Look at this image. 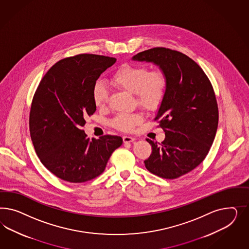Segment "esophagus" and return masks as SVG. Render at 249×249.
Instances as JSON below:
<instances>
[{"label":"esophagus","instance_id":"34e87169","mask_svg":"<svg viewBox=\"0 0 249 249\" xmlns=\"http://www.w3.org/2000/svg\"><path fill=\"white\" fill-rule=\"evenodd\" d=\"M135 141V138L131 137V136H123V142L125 143H128V142H133Z\"/></svg>","mask_w":249,"mask_h":249}]
</instances>
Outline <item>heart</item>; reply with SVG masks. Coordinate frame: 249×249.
<instances>
[{"mask_svg": "<svg viewBox=\"0 0 249 249\" xmlns=\"http://www.w3.org/2000/svg\"><path fill=\"white\" fill-rule=\"evenodd\" d=\"M110 82L115 87L134 94L139 105L148 109L157 107L165 97L167 75L165 72L156 69L150 71L145 66L124 65L114 72ZM107 90L101 82L93 88V100L98 107H103L107 101ZM142 121L141 114H119L112 125L123 131H130Z\"/></svg>", "mask_w": 249, "mask_h": 249, "instance_id": "obj_1", "label": "heart"}]
</instances>
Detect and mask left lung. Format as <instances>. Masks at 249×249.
Here are the masks:
<instances>
[{"label": "left lung", "instance_id": "1", "mask_svg": "<svg viewBox=\"0 0 249 249\" xmlns=\"http://www.w3.org/2000/svg\"><path fill=\"white\" fill-rule=\"evenodd\" d=\"M132 60L152 63L165 72L168 81L155 116L165 139L160 144L147 139L152 152L145 167L165 179L188 174L206 157L217 130L218 107L211 83L195 61L169 48H151Z\"/></svg>", "mask_w": 249, "mask_h": 249}]
</instances>
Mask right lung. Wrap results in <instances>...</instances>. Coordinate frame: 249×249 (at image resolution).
Listing matches in <instances>:
<instances>
[{"label": "right lung", "mask_w": 249, "mask_h": 249, "mask_svg": "<svg viewBox=\"0 0 249 249\" xmlns=\"http://www.w3.org/2000/svg\"><path fill=\"white\" fill-rule=\"evenodd\" d=\"M117 59L82 53L58 61L42 78L31 106L30 134L42 163L56 177L84 182L105 170L120 136L87 138L81 127L95 113L93 88Z\"/></svg>", "instance_id": "1"}]
</instances>
